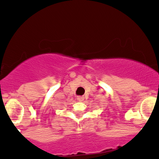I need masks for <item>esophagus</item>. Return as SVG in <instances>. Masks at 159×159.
Instances as JSON below:
<instances>
[{"mask_svg": "<svg viewBox=\"0 0 159 159\" xmlns=\"http://www.w3.org/2000/svg\"><path fill=\"white\" fill-rule=\"evenodd\" d=\"M77 99H78L79 102H82V101H84V98L83 96H78V97H77Z\"/></svg>", "mask_w": 159, "mask_h": 159, "instance_id": "obj_1", "label": "esophagus"}]
</instances>
